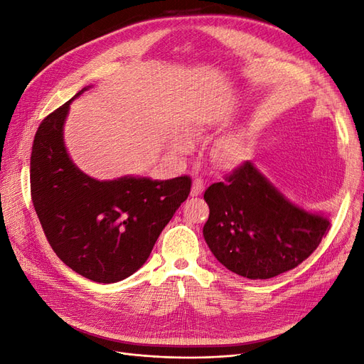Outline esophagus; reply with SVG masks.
<instances>
[{
    "instance_id": "34e87169",
    "label": "esophagus",
    "mask_w": 364,
    "mask_h": 364,
    "mask_svg": "<svg viewBox=\"0 0 364 364\" xmlns=\"http://www.w3.org/2000/svg\"><path fill=\"white\" fill-rule=\"evenodd\" d=\"M203 188H205V183H203V181H202L200 178H196V179L193 181V188H191V196H199V194H202Z\"/></svg>"
}]
</instances>
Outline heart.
<instances>
[{
  "label": "heart",
  "instance_id": "heart-1",
  "mask_svg": "<svg viewBox=\"0 0 364 364\" xmlns=\"http://www.w3.org/2000/svg\"><path fill=\"white\" fill-rule=\"evenodd\" d=\"M196 134L200 135L202 129H196ZM176 149H178V151H181V153L190 151L191 141L188 138H181V139H178V142H176ZM243 155H245V150L237 141H226V142H223V144L215 147V150L213 151L214 161L220 165H235L241 159H243Z\"/></svg>",
  "mask_w": 364,
  "mask_h": 364
}]
</instances>
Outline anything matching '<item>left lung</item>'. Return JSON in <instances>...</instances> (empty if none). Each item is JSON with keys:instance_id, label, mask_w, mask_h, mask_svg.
<instances>
[{"instance_id": "left-lung-1", "label": "left lung", "mask_w": 364, "mask_h": 364, "mask_svg": "<svg viewBox=\"0 0 364 364\" xmlns=\"http://www.w3.org/2000/svg\"><path fill=\"white\" fill-rule=\"evenodd\" d=\"M203 237L226 269L269 279L299 266L326 237L329 218L296 206L246 161L208 186Z\"/></svg>"}]
</instances>
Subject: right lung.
<instances>
[{"mask_svg":"<svg viewBox=\"0 0 364 364\" xmlns=\"http://www.w3.org/2000/svg\"><path fill=\"white\" fill-rule=\"evenodd\" d=\"M71 102L42 119L33 141V206L50 246L70 269L94 282H118L147 261L162 229L188 197L191 178H90L65 149L63 123Z\"/></svg>","mask_w":364,"mask_h":364,"instance_id":"add662e5","label":"right lung"}]
</instances>
